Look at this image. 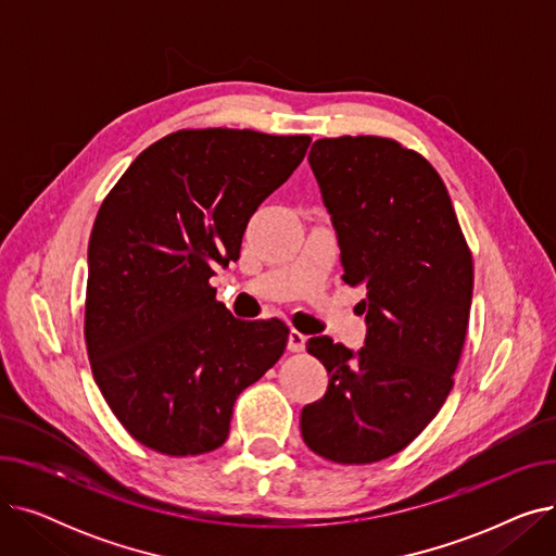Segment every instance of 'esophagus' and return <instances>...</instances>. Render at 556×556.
<instances>
[{
    "label": "esophagus",
    "instance_id": "1",
    "mask_svg": "<svg viewBox=\"0 0 556 556\" xmlns=\"http://www.w3.org/2000/svg\"><path fill=\"white\" fill-rule=\"evenodd\" d=\"M304 346H306V336L304 333H300L295 329L288 333V352L300 354V352H304Z\"/></svg>",
    "mask_w": 556,
    "mask_h": 556
}]
</instances>
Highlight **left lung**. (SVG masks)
Returning a JSON list of instances; mask_svg holds the SVG:
<instances>
[{
  "mask_svg": "<svg viewBox=\"0 0 556 556\" xmlns=\"http://www.w3.org/2000/svg\"><path fill=\"white\" fill-rule=\"evenodd\" d=\"M308 164L338 233L344 283L363 288L365 346L306 342L329 371L304 405L306 446L338 464L410 444L453 390L473 298V258L430 162L388 137L317 139Z\"/></svg>",
  "mask_w": 556,
  "mask_h": 556,
  "instance_id": "1",
  "label": "left lung"
}]
</instances>
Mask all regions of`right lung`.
Masks as SVG:
<instances>
[{
	"instance_id": "right-lung-1",
	"label": "right lung",
	"mask_w": 556,
	"mask_h": 556,
	"mask_svg": "<svg viewBox=\"0 0 556 556\" xmlns=\"http://www.w3.org/2000/svg\"><path fill=\"white\" fill-rule=\"evenodd\" d=\"M308 135L178 130L105 195L87 263L85 344L114 417L143 446L216 451L237 396L283 354L281 319L243 323L216 302L250 216L302 164Z\"/></svg>"
}]
</instances>
